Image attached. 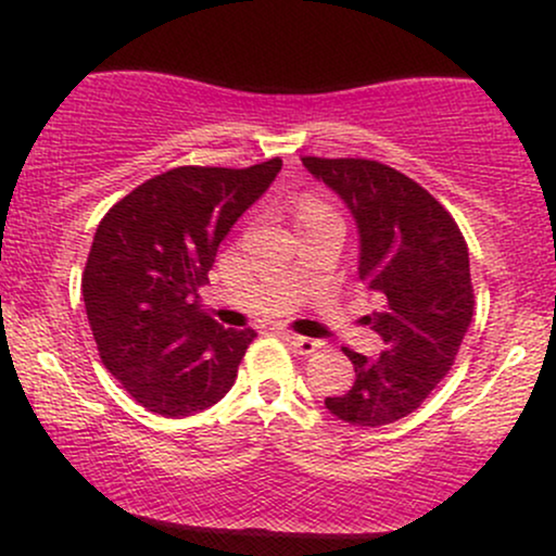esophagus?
<instances>
[{
    "instance_id": "obj_1",
    "label": "esophagus",
    "mask_w": 556,
    "mask_h": 556,
    "mask_svg": "<svg viewBox=\"0 0 556 556\" xmlns=\"http://www.w3.org/2000/svg\"><path fill=\"white\" fill-rule=\"evenodd\" d=\"M285 340L292 344V348L298 350V353H303V355H311V353H316L318 348H321V340H311V337H300V334H285Z\"/></svg>"
}]
</instances>
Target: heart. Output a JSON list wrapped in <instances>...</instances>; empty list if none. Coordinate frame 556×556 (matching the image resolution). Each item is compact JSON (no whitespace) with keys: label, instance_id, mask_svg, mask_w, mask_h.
Listing matches in <instances>:
<instances>
[{"label":"heart","instance_id":"1","mask_svg":"<svg viewBox=\"0 0 556 556\" xmlns=\"http://www.w3.org/2000/svg\"><path fill=\"white\" fill-rule=\"evenodd\" d=\"M311 208H318V206H305V208H303V212H311Z\"/></svg>","mask_w":556,"mask_h":556}]
</instances>
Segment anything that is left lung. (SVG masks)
Returning <instances> with one entry per match:
<instances>
[{"instance_id": "8db88e82", "label": "left lung", "mask_w": 556, "mask_h": 556, "mask_svg": "<svg viewBox=\"0 0 556 556\" xmlns=\"http://www.w3.org/2000/svg\"><path fill=\"white\" fill-rule=\"evenodd\" d=\"M358 229V274L379 311L366 316L379 355L344 348L355 381L324 400L337 420L379 426L410 416L455 363L473 318L470 261L455 219L429 190L368 159L305 156Z\"/></svg>"}]
</instances>
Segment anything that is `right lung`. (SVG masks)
<instances>
[{"label":"right lung","instance_id":"right-lung-1","mask_svg":"<svg viewBox=\"0 0 556 556\" xmlns=\"http://www.w3.org/2000/svg\"><path fill=\"white\" fill-rule=\"evenodd\" d=\"M282 169L177 167L138 185L99 222L83 303L101 363L146 410L182 418L235 384L253 329H225L201 311L216 248Z\"/></svg>","mask_w":556,"mask_h":556}]
</instances>
